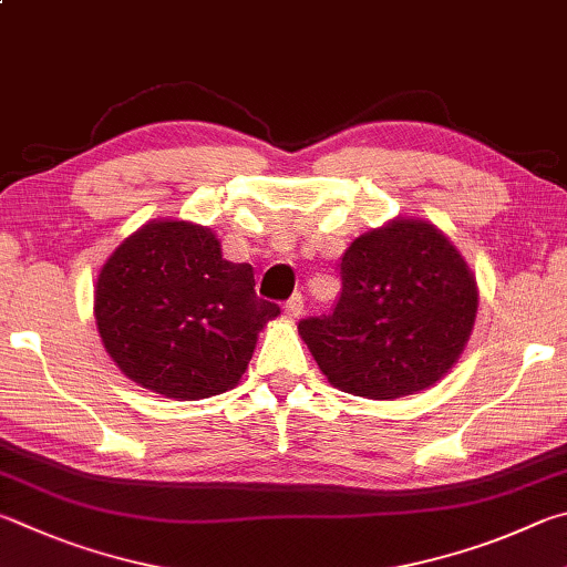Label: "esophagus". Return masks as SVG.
<instances>
[{
    "label": "esophagus",
    "mask_w": 567,
    "mask_h": 567,
    "mask_svg": "<svg viewBox=\"0 0 567 567\" xmlns=\"http://www.w3.org/2000/svg\"><path fill=\"white\" fill-rule=\"evenodd\" d=\"M284 313L289 316V319H299V316L303 313V296H301V293H293L291 299L286 301Z\"/></svg>",
    "instance_id": "1"
}]
</instances>
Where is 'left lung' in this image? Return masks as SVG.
Masks as SVG:
<instances>
[{
    "instance_id": "1",
    "label": "left lung",
    "mask_w": 567,
    "mask_h": 567,
    "mask_svg": "<svg viewBox=\"0 0 567 567\" xmlns=\"http://www.w3.org/2000/svg\"><path fill=\"white\" fill-rule=\"evenodd\" d=\"M333 313L299 336L333 389L393 401L431 389L458 363L478 313L471 266L441 228L399 216L341 258Z\"/></svg>"
}]
</instances>
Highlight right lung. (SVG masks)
Wrapping results in <instances>:
<instances>
[{
	"label": "right lung",
	"mask_w": 567,
	"mask_h": 567,
	"mask_svg": "<svg viewBox=\"0 0 567 567\" xmlns=\"http://www.w3.org/2000/svg\"><path fill=\"white\" fill-rule=\"evenodd\" d=\"M254 286L251 264L226 261L212 228L156 218L99 271L96 329L136 385L176 401L212 399L241 381L258 333L281 313Z\"/></svg>",
	"instance_id": "1"
}]
</instances>
